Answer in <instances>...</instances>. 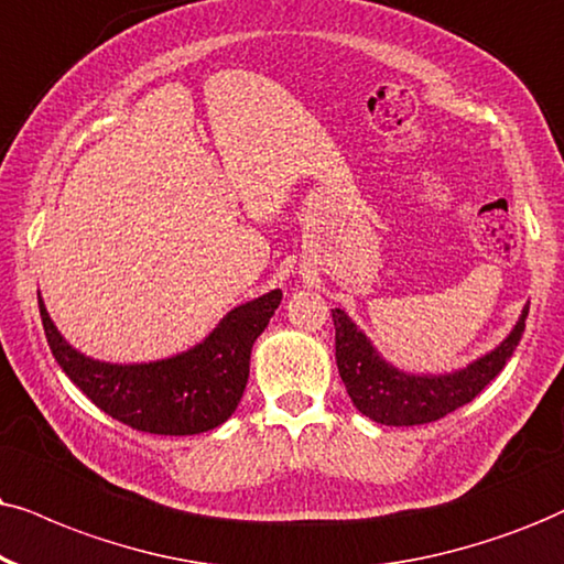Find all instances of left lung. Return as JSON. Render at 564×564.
Here are the masks:
<instances>
[{"label":"left lung","mask_w":564,"mask_h":564,"mask_svg":"<svg viewBox=\"0 0 564 564\" xmlns=\"http://www.w3.org/2000/svg\"><path fill=\"white\" fill-rule=\"evenodd\" d=\"M525 317H529V306L520 315L516 330L502 340V346L474 361L471 367L455 375L413 377L384 365L359 327L344 312L335 310V361H338L340 380L354 405L372 422L388 426L430 424L471 403L502 372L523 338Z\"/></svg>","instance_id":"left-lung-1"}]
</instances>
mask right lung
I'll list each match as a JSON object with an SVG mask.
<instances>
[{
    "label": "right lung",
    "instance_id": "add662e5",
    "mask_svg": "<svg viewBox=\"0 0 564 564\" xmlns=\"http://www.w3.org/2000/svg\"><path fill=\"white\" fill-rule=\"evenodd\" d=\"M281 291L241 304L192 351L155 365H101L77 354L56 333L44 302L41 323L56 365L98 409L151 434L216 430L237 411L249 377V354L281 304Z\"/></svg>",
    "mask_w": 564,
    "mask_h": 564
}]
</instances>
